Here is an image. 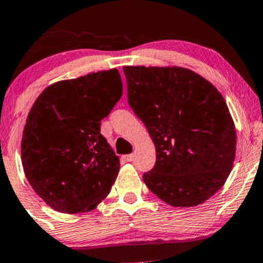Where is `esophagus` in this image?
Returning <instances> with one entry per match:
<instances>
[{"label": "esophagus", "instance_id": "34e87169", "mask_svg": "<svg viewBox=\"0 0 263 263\" xmlns=\"http://www.w3.org/2000/svg\"><path fill=\"white\" fill-rule=\"evenodd\" d=\"M123 159H125L126 162H132V161H134V155H126V156H123Z\"/></svg>", "mask_w": 263, "mask_h": 263}]
</instances>
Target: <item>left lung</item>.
Here are the masks:
<instances>
[{
    "label": "left lung",
    "instance_id": "8db88e82",
    "mask_svg": "<svg viewBox=\"0 0 263 263\" xmlns=\"http://www.w3.org/2000/svg\"><path fill=\"white\" fill-rule=\"evenodd\" d=\"M123 73L129 106L156 147L146 185L172 206L204 203L224 185L236 152V129L222 95L179 66H123Z\"/></svg>",
    "mask_w": 263,
    "mask_h": 263
}]
</instances>
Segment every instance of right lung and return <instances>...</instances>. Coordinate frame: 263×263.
I'll list each match as a JSON object with an SVG mask.
<instances>
[{
    "label": "right lung",
    "mask_w": 263,
    "mask_h": 263,
    "mask_svg": "<svg viewBox=\"0 0 263 263\" xmlns=\"http://www.w3.org/2000/svg\"><path fill=\"white\" fill-rule=\"evenodd\" d=\"M121 96V77L110 69L54 83L33 104L22 165L33 190L54 210L85 213L110 193L120 159L100 126Z\"/></svg>",
    "instance_id": "1"
}]
</instances>
